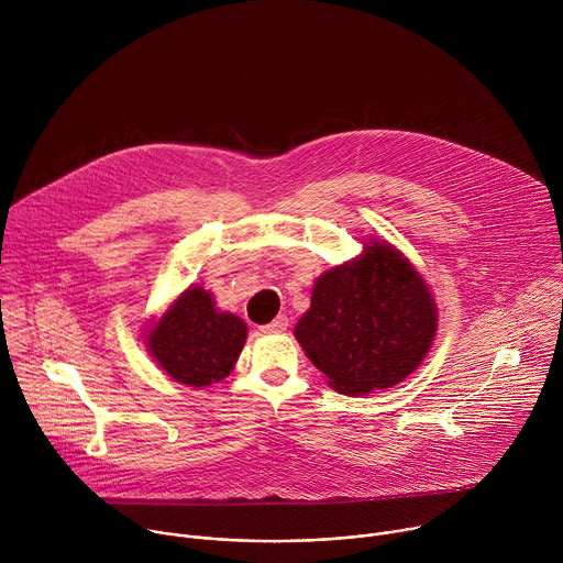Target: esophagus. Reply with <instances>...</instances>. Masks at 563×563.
Here are the masks:
<instances>
[{
    "instance_id": "34e87169",
    "label": "esophagus",
    "mask_w": 563,
    "mask_h": 563,
    "mask_svg": "<svg viewBox=\"0 0 563 563\" xmlns=\"http://www.w3.org/2000/svg\"><path fill=\"white\" fill-rule=\"evenodd\" d=\"M287 325H289V318L285 316V313H280V316H276L269 325H265L263 328V332H267V334H280V332H285L287 330Z\"/></svg>"
}]
</instances>
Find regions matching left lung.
Listing matches in <instances>:
<instances>
[{
    "instance_id": "left-lung-1",
    "label": "left lung",
    "mask_w": 563,
    "mask_h": 563,
    "mask_svg": "<svg viewBox=\"0 0 563 563\" xmlns=\"http://www.w3.org/2000/svg\"><path fill=\"white\" fill-rule=\"evenodd\" d=\"M437 305L421 274L391 245L369 243L352 263L316 278L294 336L345 396L406 380L428 356Z\"/></svg>"
}]
</instances>
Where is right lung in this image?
I'll use <instances>...</instances> for the list:
<instances>
[{"instance_id": "1", "label": "right lung", "mask_w": 563, "mask_h": 563, "mask_svg": "<svg viewBox=\"0 0 563 563\" xmlns=\"http://www.w3.org/2000/svg\"><path fill=\"white\" fill-rule=\"evenodd\" d=\"M247 341L243 318L216 309L213 296L189 287L148 330L146 347L174 380L207 387L233 369Z\"/></svg>"}]
</instances>
